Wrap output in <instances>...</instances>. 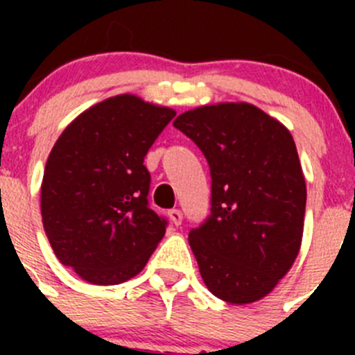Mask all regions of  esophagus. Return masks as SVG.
<instances>
[{
	"label": "esophagus",
	"instance_id": "esophagus-1",
	"mask_svg": "<svg viewBox=\"0 0 355 355\" xmlns=\"http://www.w3.org/2000/svg\"><path fill=\"white\" fill-rule=\"evenodd\" d=\"M168 214H170V220L173 225H177L178 227V225L182 223V218H184V214H182L180 209H171Z\"/></svg>",
	"mask_w": 355,
	"mask_h": 355
}]
</instances>
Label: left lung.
Wrapping results in <instances>:
<instances>
[{
    "label": "left lung",
    "instance_id": "8db88e82",
    "mask_svg": "<svg viewBox=\"0 0 355 355\" xmlns=\"http://www.w3.org/2000/svg\"><path fill=\"white\" fill-rule=\"evenodd\" d=\"M173 127L211 171V214L189 234L200 277L225 302H256L288 273L302 242L306 180L292 134L249 103L199 106Z\"/></svg>",
    "mask_w": 355,
    "mask_h": 355
}]
</instances>
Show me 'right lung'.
Returning a JSON list of instances; mask_svg holds the SVG:
<instances>
[{
    "instance_id": "right-lung-1",
    "label": "right lung",
    "mask_w": 355,
    "mask_h": 355,
    "mask_svg": "<svg viewBox=\"0 0 355 355\" xmlns=\"http://www.w3.org/2000/svg\"><path fill=\"white\" fill-rule=\"evenodd\" d=\"M175 111L120 94L91 106L62 132L46 161L41 214L62 264L94 285L144 270L166 232L149 207L144 157Z\"/></svg>"
}]
</instances>
